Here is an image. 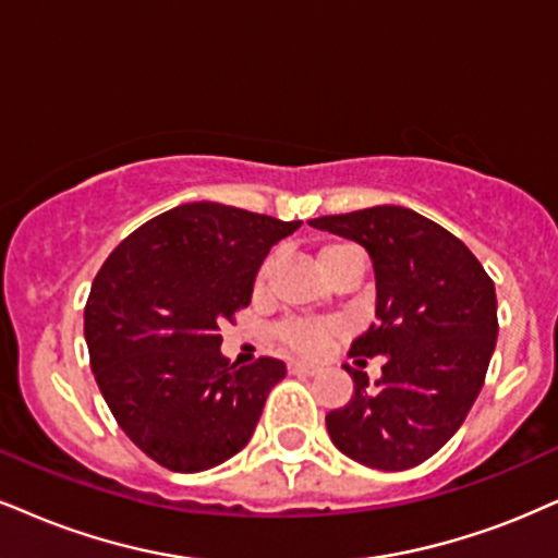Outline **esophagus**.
I'll return each mask as SVG.
<instances>
[{
  "label": "esophagus",
  "mask_w": 558,
  "mask_h": 558,
  "mask_svg": "<svg viewBox=\"0 0 558 558\" xmlns=\"http://www.w3.org/2000/svg\"><path fill=\"white\" fill-rule=\"evenodd\" d=\"M287 369H290L292 375H305V377H313V375H318V364H311V362H298V360H292L290 364H287Z\"/></svg>",
  "instance_id": "esophagus-1"
}]
</instances>
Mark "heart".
I'll return each instance as SVG.
<instances>
[{
    "instance_id": "heart-1",
    "label": "heart",
    "mask_w": 558,
    "mask_h": 558,
    "mask_svg": "<svg viewBox=\"0 0 558 558\" xmlns=\"http://www.w3.org/2000/svg\"><path fill=\"white\" fill-rule=\"evenodd\" d=\"M352 251H356V247L349 243L326 245L320 251V268L323 271H328V268L333 266V260H339L341 256H347V253ZM271 268H274V256L266 258L264 266H260L258 284H264L268 274H271ZM341 333H343V323L333 318H292V320H284L277 328V339L284 343V347H290L292 352H300V354H318L326 343H331L336 336Z\"/></svg>"
}]
</instances>
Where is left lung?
<instances>
[{"label":"left lung","mask_w":558,"mask_h":558,"mask_svg":"<svg viewBox=\"0 0 558 558\" xmlns=\"http://www.w3.org/2000/svg\"><path fill=\"white\" fill-rule=\"evenodd\" d=\"M311 225L356 240L373 258L377 323L349 356H385L375 388L347 364L354 396L326 416L328 435L369 469H414L456 435L481 393L499 331L494 281L463 240L405 206Z\"/></svg>","instance_id":"left-lung-1"}]
</instances>
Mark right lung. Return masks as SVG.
Returning a JSON list of instances; mask_svg holds the SVG:
<instances>
[{"mask_svg": "<svg viewBox=\"0 0 558 558\" xmlns=\"http://www.w3.org/2000/svg\"><path fill=\"white\" fill-rule=\"evenodd\" d=\"M300 219L181 204L134 230L100 266L85 305L95 380L126 437L162 469L198 473L243 450L287 367H238L219 326L251 305L253 279Z\"/></svg>", "mask_w": 558, "mask_h": 558, "instance_id": "obj_1", "label": "right lung"}]
</instances>
